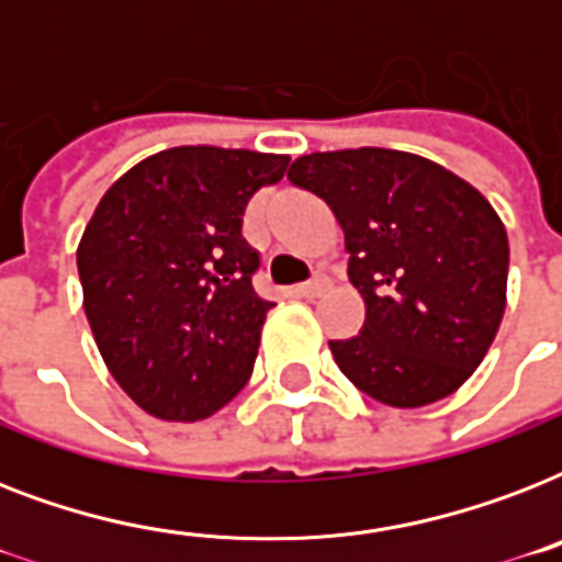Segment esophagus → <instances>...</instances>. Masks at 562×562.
Masks as SVG:
<instances>
[{
    "label": "esophagus",
    "mask_w": 562,
    "mask_h": 562,
    "mask_svg": "<svg viewBox=\"0 0 562 562\" xmlns=\"http://www.w3.org/2000/svg\"><path fill=\"white\" fill-rule=\"evenodd\" d=\"M326 285H329V282H326L324 277H315V280H308V282H303V285H297V294L306 300H315L324 294Z\"/></svg>",
    "instance_id": "obj_1"
}]
</instances>
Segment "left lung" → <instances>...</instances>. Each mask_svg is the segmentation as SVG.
I'll return each instance as SVG.
<instances>
[{
  "label": "left lung",
  "mask_w": 562,
  "mask_h": 562,
  "mask_svg": "<svg viewBox=\"0 0 562 562\" xmlns=\"http://www.w3.org/2000/svg\"><path fill=\"white\" fill-rule=\"evenodd\" d=\"M289 180L333 210L364 326L329 341L359 391L423 408L461 387L496 338L507 303V229L479 189L419 154H303Z\"/></svg>",
  "instance_id": "1"
}]
</instances>
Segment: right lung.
Returning <instances> with one entry per match:
<instances>
[{
    "mask_svg": "<svg viewBox=\"0 0 562 562\" xmlns=\"http://www.w3.org/2000/svg\"><path fill=\"white\" fill-rule=\"evenodd\" d=\"M285 154L180 145L127 169L78 245L83 312L110 375L166 423L224 408L254 373L273 303L256 297L247 201L280 183Z\"/></svg>",
    "mask_w": 562,
    "mask_h": 562,
    "instance_id": "right-lung-1",
    "label": "right lung"
}]
</instances>
